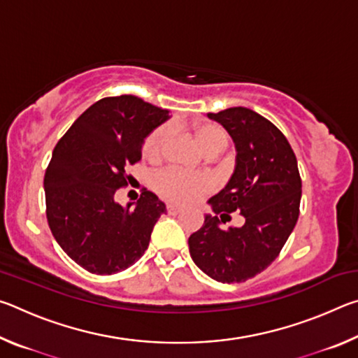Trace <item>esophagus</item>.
<instances>
[{
    "instance_id": "1",
    "label": "esophagus",
    "mask_w": 358,
    "mask_h": 358,
    "mask_svg": "<svg viewBox=\"0 0 358 358\" xmlns=\"http://www.w3.org/2000/svg\"><path fill=\"white\" fill-rule=\"evenodd\" d=\"M181 211V208L178 205H173V203H167V213L169 215H178Z\"/></svg>"
}]
</instances>
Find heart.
<instances>
[{"mask_svg":"<svg viewBox=\"0 0 358 358\" xmlns=\"http://www.w3.org/2000/svg\"><path fill=\"white\" fill-rule=\"evenodd\" d=\"M192 134L197 143L207 155H217L227 147V134L221 126L213 123H201L192 128ZM171 138V128L161 126L147 142L143 153L150 161H157L164 155L166 147ZM155 187L159 196L175 203H192L211 191L213 181L205 173H187L180 169L169 167L156 175Z\"/></svg>","mask_w":358,"mask_h":358,"instance_id":"b5f03b06","label":"heart"}]
</instances>
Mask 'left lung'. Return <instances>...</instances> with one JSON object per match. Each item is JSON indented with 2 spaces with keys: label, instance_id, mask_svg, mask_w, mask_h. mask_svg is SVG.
Listing matches in <instances>:
<instances>
[{
  "label": "left lung",
  "instance_id": "1",
  "mask_svg": "<svg viewBox=\"0 0 358 358\" xmlns=\"http://www.w3.org/2000/svg\"><path fill=\"white\" fill-rule=\"evenodd\" d=\"M208 118L229 132L237 156L227 185L208 199L215 215H205L187 245L205 275L243 282L273 262L292 234L301 199L299 166L282 132L251 108L230 107ZM232 210H240L245 224L222 229Z\"/></svg>",
  "mask_w": 358,
  "mask_h": 358
}]
</instances>
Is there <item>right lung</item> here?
Wrapping results in <instances>:
<instances>
[{
    "label": "right lung",
    "mask_w": 358,
    "mask_h": 358,
    "mask_svg": "<svg viewBox=\"0 0 358 358\" xmlns=\"http://www.w3.org/2000/svg\"><path fill=\"white\" fill-rule=\"evenodd\" d=\"M169 110L137 96L104 98L59 138L45 171L47 221L63 251L90 273L113 275L143 256L166 205L145 189L136 203L115 201L124 169L142 157Z\"/></svg>",
    "instance_id": "right-lung-1"
}]
</instances>
